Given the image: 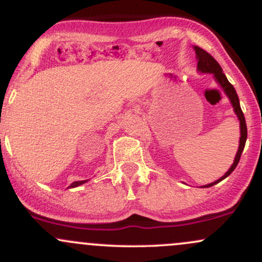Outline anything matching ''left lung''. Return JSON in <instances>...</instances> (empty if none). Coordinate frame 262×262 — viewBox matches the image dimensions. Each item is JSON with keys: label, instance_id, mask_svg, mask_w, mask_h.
<instances>
[{"label": "left lung", "instance_id": "left-lung-1", "mask_svg": "<svg viewBox=\"0 0 262 262\" xmlns=\"http://www.w3.org/2000/svg\"><path fill=\"white\" fill-rule=\"evenodd\" d=\"M193 49H194V52L196 54V59H198V70L201 73H211V74H214V78H215V80L218 81V84L223 88V90H224L226 96H228L229 100H230L231 105H233V107H234L235 114H236L237 119H239V121H240L239 149H237L236 156H235L234 163L231 164V167L229 168L228 172H226L225 174L223 176V177H220L218 181L213 182V183H210V184H207V186H203V188H209L211 186H214V184L219 183V182L223 181V179H225L229 174H230L231 172H233L235 168H236L237 163H239V161H240V157H242L244 147H245L246 137H248V128H246L245 117H244L242 107H240V102H239V98H237V94H236V92H235L233 85L229 83V80L226 79L225 74L223 73L222 67L219 66L218 61L214 59V58L211 57L209 53L205 52L204 49L201 48V47L194 46V47H193Z\"/></svg>", "mask_w": 262, "mask_h": 262}]
</instances>
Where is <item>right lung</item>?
Returning <instances> with one entry per match:
<instances>
[{
	"instance_id": "right-lung-1",
	"label": "right lung",
	"mask_w": 262,
	"mask_h": 262,
	"mask_svg": "<svg viewBox=\"0 0 262 262\" xmlns=\"http://www.w3.org/2000/svg\"><path fill=\"white\" fill-rule=\"evenodd\" d=\"M88 181H76V182H73L72 184H70L69 187L68 188H74V187H78V186H81V184H84V183H86Z\"/></svg>"
}]
</instances>
